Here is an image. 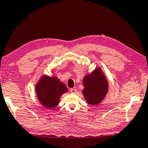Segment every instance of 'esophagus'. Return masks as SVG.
Wrapping results in <instances>:
<instances>
[{
    "label": "esophagus",
    "mask_w": 148,
    "mask_h": 148,
    "mask_svg": "<svg viewBox=\"0 0 148 148\" xmlns=\"http://www.w3.org/2000/svg\"><path fill=\"white\" fill-rule=\"evenodd\" d=\"M70 92L71 93V94H76L77 93V90L76 89H74V88H71L70 90Z\"/></svg>",
    "instance_id": "34e87169"
}]
</instances>
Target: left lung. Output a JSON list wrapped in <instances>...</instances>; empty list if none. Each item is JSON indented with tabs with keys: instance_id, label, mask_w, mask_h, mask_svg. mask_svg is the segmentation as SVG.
I'll list each match as a JSON object with an SVG mask.
<instances>
[{
	"instance_id": "1",
	"label": "left lung",
	"mask_w": 148,
	"mask_h": 148,
	"mask_svg": "<svg viewBox=\"0 0 148 148\" xmlns=\"http://www.w3.org/2000/svg\"><path fill=\"white\" fill-rule=\"evenodd\" d=\"M82 93L89 105L96 106L102 102L108 91V82L100 67H97L90 74L85 75Z\"/></svg>"
}]
</instances>
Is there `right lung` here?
<instances>
[{
	"label": "right lung",
	"instance_id": "right-lung-1",
	"mask_svg": "<svg viewBox=\"0 0 148 148\" xmlns=\"http://www.w3.org/2000/svg\"><path fill=\"white\" fill-rule=\"evenodd\" d=\"M35 92L41 105L51 109L58 105L61 96L68 89L57 77L43 75L36 84Z\"/></svg>",
	"mask_w": 148,
	"mask_h": 148
}]
</instances>
